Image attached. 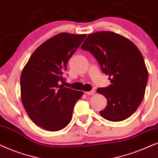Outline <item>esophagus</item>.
<instances>
[{"label":"esophagus","instance_id":"obj_1","mask_svg":"<svg viewBox=\"0 0 158 158\" xmlns=\"http://www.w3.org/2000/svg\"><path fill=\"white\" fill-rule=\"evenodd\" d=\"M85 93L87 94H88V95H92V94H94V93H95V91L92 89V90H91V91H89V92H86Z\"/></svg>","mask_w":158,"mask_h":158}]
</instances>
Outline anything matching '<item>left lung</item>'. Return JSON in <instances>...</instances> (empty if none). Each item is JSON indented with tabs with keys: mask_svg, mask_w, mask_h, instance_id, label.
I'll return each instance as SVG.
<instances>
[{
	"mask_svg": "<svg viewBox=\"0 0 158 158\" xmlns=\"http://www.w3.org/2000/svg\"><path fill=\"white\" fill-rule=\"evenodd\" d=\"M81 48L91 52L110 85L97 92L107 99L100 114L110 121L131 116L144 98L148 71L138 48L129 39L110 31L90 34Z\"/></svg>",
	"mask_w": 158,
	"mask_h": 158,
	"instance_id": "obj_1",
	"label": "left lung"
}]
</instances>
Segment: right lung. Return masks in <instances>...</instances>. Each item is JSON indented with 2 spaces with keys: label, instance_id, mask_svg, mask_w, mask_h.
I'll return each instance as SVG.
<instances>
[{
  "label": "right lung",
  "instance_id": "obj_1",
  "mask_svg": "<svg viewBox=\"0 0 158 158\" xmlns=\"http://www.w3.org/2000/svg\"><path fill=\"white\" fill-rule=\"evenodd\" d=\"M87 35L62 32L39 46L23 69L21 99L35 124L50 131L64 129L83 92L65 87L67 63Z\"/></svg>",
  "mask_w": 158,
  "mask_h": 158
}]
</instances>
